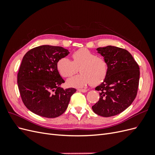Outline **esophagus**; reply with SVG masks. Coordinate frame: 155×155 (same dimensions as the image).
<instances>
[{
	"mask_svg": "<svg viewBox=\"0 0 155 155\" xmlns=\"http://www.w3.org/2000/svg\"><path fill=\"white\" fill-rule=\"evenodd\" d=\"M78 91L81 92H87L88 91V90H87V89H78Z\"/></svg>",
	"mask_w": 155,
	"mask_h": 155,
	"instance_id": "obj_1",
	"label": "esophagus"
}]
</instances>
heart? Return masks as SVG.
I'll return each instance as SVG.
<instances>
[{"label": "heart", "instance_id": "b5f03b06", "mask_svg": "<svg viewBox=\"0 0 155 155\" xmlns=\"http://www.w3.org/2000/svg\"><path fill=\"white\" fill-rule=\"evenodd\" d=\"M71 61L67 58L58 60L57 68L61 76L68 78L76 74L78 69L80 74L67 79L70 87L82 88L88 84L96 85L104 80L108 73V63L101 56H97L87 48L74 52Z\"/></svg>", "mask_w": 155, "mask_h": 155}]
</instances>
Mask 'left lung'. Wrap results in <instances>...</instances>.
<instances>
[{"instance_id": "1", "label": "left lung", "mask_w": 155, "mask_h": 155, "mask_svg": "<svg viewBox=\"0 0 155 155\" xmlns=\"http://www.w3.org/2000/svg\"><path fill=\"white\" fill-rule=\"evenodd\" d=\"M108 63V73L104 82L96 87L100 100L92 107L97 115L110 117L128 108L137 94L140 68L127 50L114 46L97 48Z\"/></svg>"}]
</instances>
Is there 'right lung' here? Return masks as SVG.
<instances>
[{
    "instance_id": "1",
    "label": "right lung",
    "mask_w": 155,
    "mask_h": 155,
    "mask_svg": "<svg viewBox=\"0 0 155 155\" xmlns=\"http://www.w3.org/2000/svg\"><path fill=\"white\" fill-rule=\"evenodd\" d=\"M69 53L61 46L42 45L31 49L23 57L17 74L18 87L22 102L34 114L54 118L67 109L76 90L60 87L64 81L57 63Z\"/></svg>"
}]
</instances>
